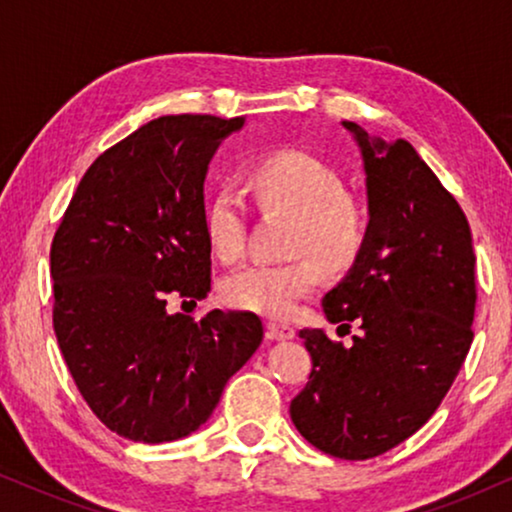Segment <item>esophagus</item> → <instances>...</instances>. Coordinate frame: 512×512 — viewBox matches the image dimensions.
I'll return each instance as SVG.
<instances>
[{
	"label": "esophagus",
	"instance_id": "1",
	"mask_svg": "<svg viewBox=\"0 0 512 512\" xmlns=\"http://www.w3.org/2000/svg\"><path fill=\"white\" fill-rule=\"evenodd\" d=\"M268 338L270 340H291L296 338V331L289 324H279V321H270L268 324Z\"/></svg>",
	"mask_w": 512,
	"mask_h": 512
}]
</instances>
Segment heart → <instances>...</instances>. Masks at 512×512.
<instances>
[{
    "label": "heart",
    "instance_id": "heart-1",
    "mask_svg": "<svg viewBox=\"0 0 512 512\" xmlns=\"http://www.w3.org/2000/svg\"><path fill=\"white\" fill-rule=\"evenodd\" d=\"M249 188L258 205L293 214L291 247L310 254L296 261L242 265L223 279L228 305L265 317H289L319 282V265L340 270L352 263L363 240V212L352 195L342 193V179L331 165L300 149L275 151L249 172ZM207 237L221 261L242 256L247 219L233 191H219L209 202Z\"/></svg>",
    "mask_w": 512,
    "mask_h": 512
}]
</instances>
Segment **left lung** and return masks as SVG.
Returning <instances> with one entry per match:
<instances>
[{"mask_svg":"<svg viewBox=\"0 0 512 512\" xmlns=\"http://www.w3.org/2000/svg\"><path fill=\"white\" fill-rule=\"evenodd\" d=\"M342 128L363 160L368 226L321 305L361 333L342 347L324 328L300 331L312 373L291 419L317 450L363 461L422 429L450 391L473 342L475 254L464 212L412 144Z\"/></svg>","mask_w":512,"mask_h":512,"instance_id":"8db88e82","label":"left lung"}]
</instances>
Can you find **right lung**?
<instances>
[{"instance_id":"obj_1","label":"right lung","mask_w":512,"mask_h":512,"mask_svg":"<svg viewBox=\"0 0 512 512\" xmlns=\"http://www.w3.org/2000/svg\"><path fill=\"white\" fill-rule=\"evenodd\" d=\"M244 123L179 114L142 125L88 167L53 237L60 352L90 410L135 443L198 431L263 340L251 312H167V293L200 300L212 286L205 179Z\"/></svg>"}]
</instances>
